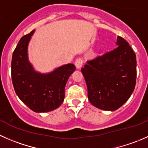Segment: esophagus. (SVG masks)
<instances>
[{"mask_svg": "<svg viewBox=\"0 0 148 148\" xmlns=\"http://www.w3.org/2000/svg\"><path fill=\"white\" fill-rule=\"evenodd\" d=\"M84 64V60L81 58H79L77 60L75 61V66L77 69H80L82 66Z\"/></svg>", "mask_w": 148, "mask_h": 148, "instance_id": "esophagus-1", "label": "esophagus"}]
</instances>
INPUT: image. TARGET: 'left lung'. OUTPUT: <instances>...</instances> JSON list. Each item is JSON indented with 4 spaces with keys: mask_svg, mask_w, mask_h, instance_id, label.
Masks as SVG:
<instances>
[{
    "mask_svg": "<svg viewBox=\"0 0 148 148\" xmlns=\"http://www.w3.org/2000/svg\"><path fill=\"white\" fill-rule=\"evenodd\" d=\"M117 47L98 56L81 69L88 99L100 110L114 111L131 96L136 84V55L127 42L117 36Z\"/></svg>",
    "mask_w": 148,
    "mask_h": 148,
    "instance_id": "1",
    "label": "left lung"
}]
</instances>
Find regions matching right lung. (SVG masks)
I'll use <instances>...</instances> for the list:
<instances>
[{
  "instance_id": "1",
  "label": "right lung",
  "mask_w": 148,
  "mask_h": 148,
  "mask_svg": "<svg viewBox=\"0 0 148 148\" xmlns=\"http://www.w3.org/2000/svg\"><path fill=\"white\" fill-rule=\"evenodd\" d=\"M34 30L20 39L13 53L12 82L19 99L35 112H46L57 109L64 99L67 80L75 71L68 64L47 74L36 71L28 58V45Z\"/></svg>"
}]
</instances>
